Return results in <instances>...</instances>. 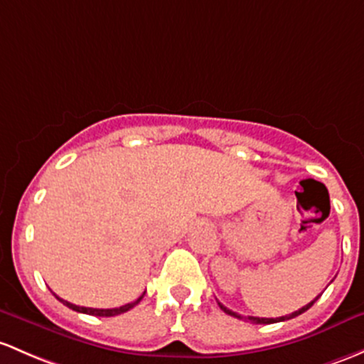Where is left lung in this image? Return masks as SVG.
I'll use <instances>...</instances> for the list:
<instances>
[{"label": "left lung", "mask_w": 364, "mask_h": 364, "mask_svg": "<svg viewBox=\"0 0 364 364\" xmlns=\"http://www.w3.org/2000/svg\"><path fill=\"white\" fill-rule=\"evenodd\" d=\"M319 296H321V294H319ZM319 296H316V298H314V300L311 301V304H307V305H305V307L298 309L296 312H291V314H289V316L275 317V319H272V317H252V316H251V317H246V319H247V321H251L252 324H272V323H279V321H288V319H293V317L300 316V314H304L305 311H309V309H311L312 305L316 304V301H317V298H319ZM218 305H220V309H221V311H223L225 314H228V316H233V317H237V319H242V316H239V314H237V312H232L230 309H227V307H225L223 304H220V301H218Z\"/></svg>", "instance_id": "left-lung-1"}]
</instances>
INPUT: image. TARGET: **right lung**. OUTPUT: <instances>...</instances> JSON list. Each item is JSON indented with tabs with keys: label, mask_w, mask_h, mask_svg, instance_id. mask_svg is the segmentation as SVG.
<instances>
[{
	"label": "right lung",
	"mask_w": 364,
	"mask_h": 364,
	"mask_svg": "<svg viewBox=\"0 0 364 364\" xmlns=\"http://www.w3.org/2000/svg\"><path fill=\"white\" fill-rule=\"evenodd\" d=\"M146 293V291H144ZM144 293L141 294L139 298H137L136 301H131V304H127V305H122V307H117V309H89V307H80V305H75V304H70V301H66V300H63V298H59L60 301H63L64 305H66V307H70V309H73V311H76V312H82V314H90V316H101V317H112V316H118V314H124V312H127V311H131L132 307H136L137 304H139L141 300H143V296H144Z\"/></svg>",
	"instance_id": "right-lung-1"
}]
</instances>
